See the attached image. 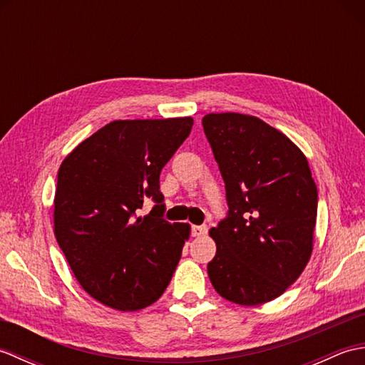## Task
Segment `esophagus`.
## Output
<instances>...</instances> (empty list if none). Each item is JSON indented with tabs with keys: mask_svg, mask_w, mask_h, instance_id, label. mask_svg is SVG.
<instances>
[{
	"mask_svg": "<svg viewBox=\"0 0 365 365\" xmlns=\"http://www.w3.org/2000/svg\"><path fill=\"white\" fill-rule=\"evenodd\" d=\"M207 230H208V227L205 226V224H202V226H191V235H192V237L205 235Z\"/></svg>",
	"mask_w": 365,
	"mask_h": 365,
	"instance_id": "1",
	"label": "esophagus"
}]
</instances>
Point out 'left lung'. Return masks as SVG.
I'll list each match as a JSON object with an SVG mask.
<instances>
[{"label": "left lung", "instance_id": "8db88e82", "mask_svg": "<svg viewBox=\"0 0 365 365\" xmlns=\"http://www.w3.org/2000/svg\"><path fill=\"white\" fill-rule=\"evenodd\" d=\"M204 133L226 183L227 215L210 229L208 277L222 298L255 306L277 298L312 252L319 191L302 152L252 115L207 114Z\"/></svg>", "mask_w": 365, "mask_h": 365}]
</instances>
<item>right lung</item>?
<instances>
[{"label": "right lung", "instance_id": "1", "mask_svg": "<svg viewBox=\"0 0 365 365\" xmlns=\"http://www.w3.org/2000/svg\"><path fill=\"white\" fill-rule=\"evenodd\" d=\"M191 127V118L114 120L59 168L54 235L76 281L108 307L139 311L170 282L190 226L163 218L160 174ZM145 198L155 205L141 219Z\"/></svg>", "mask_w": 365, "mask_h": 365}]
</instances>
